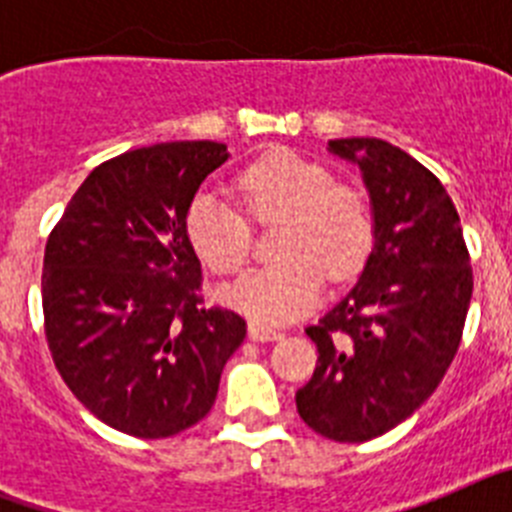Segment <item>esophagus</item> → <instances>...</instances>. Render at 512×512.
Here are the masks:
<instances>
[{"instance_id":"obj_1","label":"esophagus","mask_w":512,"mask_h":512,"mask_svg":"<svg viewBox=\"0 0 512 512\" xmlns=\"http://www.w3.org/2000/svg\"><path fill=\"white\" fill-rule=\"evenodd\" d=\"M248 336H251V341H279V338L284 336L282 330H274L269 328V325H259V323H251L248 325Z\"/></svg>"}]
</instances>
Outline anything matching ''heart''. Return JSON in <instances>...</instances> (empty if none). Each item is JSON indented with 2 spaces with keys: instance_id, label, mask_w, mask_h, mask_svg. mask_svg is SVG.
Returning a JSON list of instances; mask_svg holds the SVG:
<instances>
[{
  "instance_id": "b5f03b06",
  "label": "heart",
  "mask_w": 512,
  "mask_h": 512,
  "mask_svg": "<svg viewBox=\"0 0 512 512\" xmlns=\"http://www.w3.org/2000/svg\"><path fill=\"white\" fill-rule=\"evenodd\" d=\"M246 214L266 225L279 220L277 264L243 274L220 292L259 325H282L315 307L330 282L364 269L374 246V212L366 194L333 182L328 166L292 151H271L238 176ZM197 259L215 274H235L251 253V223L223 194L197 192L184 215Z\"/></svg>"
}]
</instances>
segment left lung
Instances as JSON below:
<instances>
[{"mask_svg":"<svg viewBox=\"0 0 512 512\" xmlns=\"http://www.w3.org/2000/svg\"><path fill=\"white\" fill-rule=\"evenodd\" d=\"M372 197L374 248L356 287L305 328L318 366L297 413L338 443H364L410 418L459 351L472 266L459 212L410 153L379 138L330 140Z\"/></svg>","mask_w":512,"mask_h":512,"instance_id":"left-lung-1","label":"left lung"}]
</instances>
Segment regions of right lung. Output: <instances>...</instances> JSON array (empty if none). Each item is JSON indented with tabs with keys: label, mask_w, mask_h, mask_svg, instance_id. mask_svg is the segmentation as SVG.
I'll return each instance as SVG.
<instances>
[{
	"label": "right lung",
	"mask_w": 512,
	"mask_h": 512,
	"mask_svg": "<svg viewBox=\"0 0 512 512\" xmlns=\"http://www.w3.org/2000/svg\"><path fill=\"white\" fill-rule=\"evenodd\" d=\"M228 161L215 140L135 148L84 179L48 235L45 341L76 400L135 438H169L215 405L246 338L233 310L205 307L184 215Z\"/></svg>",
	"instance_id": "obj_1"
}]
</instances>
